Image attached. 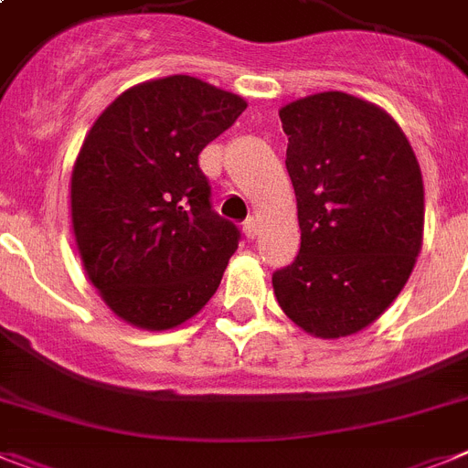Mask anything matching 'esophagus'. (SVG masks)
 I'll list each match as a JSON object with an SVG mask.
<instances>
[{"instance_id": "1", "label": "esophagus", "mask_w": 468, "mask_h": 468, "mask_svg": "<svg viewBox=\"0 0 468 468\" xmlns=\"http://www.w3.org/2000/svg\"><path fill=\"white\" fill-rule=\"evenodd\" d=\"M243 234L249 239L258 237V234H261V219L255 218V215H250V218L243 222Z\"/></svg>"}]
</instances>
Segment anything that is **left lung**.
Listing matches in <instances>:
<instances>
[{"label": "left lung", "mask_w": 468, "mask_h": 468, "mask_svg": "<svg viewBox=\"0 0 468 468\" xmlns=\"http://www.w3.org/2000/svg\"><path fill=\"white\" fill-rule=\"evenodd\" d=\"M279 118L301 253L274 272V295L310 336H353L393 305L417 265L421 167L393 115L346 91L295 99Z\"/></svg>", "instance_id": "left-lung-1"}]
</instances>
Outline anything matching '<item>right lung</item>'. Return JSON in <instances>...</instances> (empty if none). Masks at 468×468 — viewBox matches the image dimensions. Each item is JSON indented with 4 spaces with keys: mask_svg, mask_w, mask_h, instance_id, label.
I'll return each mask as SVG.
<instances>
[{
    "mask_svg": "<svg viewBox=\"0 0 468 468\" xmlns=\"http://www.w3.org/2000/svg\"><path fill=\"white\" fill-rule=\"evenodd\" d=\"M249 103L191 75L146 80L103 109L70 175V219L87 279L111 313L146 331L198 314L239 249L210 210L198 154Z\"/></svg>",
    "mask_w": 468,
    "mask_h": 468,
    "instance_id": "1",
    "label": "right lung"
}]
</instances>
